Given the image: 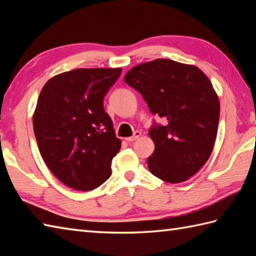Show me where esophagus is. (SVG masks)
Wrapping results in <instances>:
<instances>
[{"mask_svg":"<svg viewBox=\"0 0 256 256\" xmlns=\"http://www.w3.org/2000/svg\"><path fill=\"white\" fill-rule=\"evenodd\" d=\"M140 136V132L136 131V132L134 133L133 136H131V138H125V140H126L128 143H131V142H134V140H138Z\"/></svg>","mask_w":256,"mask_h":256,"instance_id":"obj_1","label":"esophagus"}]
</instances>
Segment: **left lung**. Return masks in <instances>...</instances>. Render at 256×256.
Returning <instances> with one entry per match:
<instances>
[{"mask_svg": "<svg viewBox=\"0 0 256 256\" xmlns=\"http://www.w3.org/2000/svg\"><path fill=\"white\" fill-rule=\"evenodd\" d=\"M124 81L166 121L150 128V172L172 184L187 180L208 160L218 131L220 103L210 80L196 66L156 59L133 67Z\"/></svg>", "mask_w": 256, "mask_h": 256, "instance_id": "8db88e82", "label": "left lung"}]
</instances>
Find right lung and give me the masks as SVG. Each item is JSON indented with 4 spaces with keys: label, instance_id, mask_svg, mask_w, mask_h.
<instances>
[{
    "label": "right lung",
    "instance_id": "right-lung-1",
    "mask_svg": "<svg viewBox=\"0 0 256 256\" xmlns=\"http://www.w3.org/2000/svg\"><path fill=\"white\" fill-rule=\"evenodd\" d=\"M121 68L74 69L52 77L38 98L32 116L42 160L59 180L89 192L111 176L121 148L103 99Z\"/></svg>",
    "mask_w": 256,
    "mask_h": 256
}]
</instances>
